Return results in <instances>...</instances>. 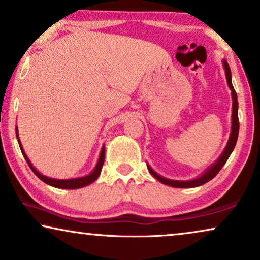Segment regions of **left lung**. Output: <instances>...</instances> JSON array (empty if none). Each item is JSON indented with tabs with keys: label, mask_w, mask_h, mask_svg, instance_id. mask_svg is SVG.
I'll return each instance as SVG.
<instances>
[{
	"label": "left lung",
	"mask_w": 260,
	"mask_h": 260,
	"mask_svg": "<svg viewBox=\"0 0 260 260\" xmlns=\"http://www.w3.org/2000/svg\"><path fill=\"white\" fill-rule=\"evenodd\" d=\"M222 66H223V70H225L227 85H229V87L231 90V94H232V125H231V134H230L229 141H227L225 149H223V151L221 152V155L219 156L218 159H216V161L213 163L211 167H208V168L206 169L200 176L195 177V179H191V180H187V181L172 180V179H167V177H163L159 175V174L156 173L155 170L152 169L151 167L147 163L148 170L150 172L151 175L154 176L156 180H158L159 182H162L163 184H167V186H170L174 188H194V187L202 186V184L207 183L208 181H211L213 177H214L216 174L221 170L223 165H225L226 161L231 156V154H232L233 149H234V147H236L237 140H238V134H239V119H238V98H237V93H236V91H234V87L232 85V74H231V69L225 59L222 60Z\"/></svg>",
	"instance_id": "left-lung-1"
}]
</instances>
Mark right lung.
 I'll use <instances>...</instances> for the list:
<instances>
[{"mask_svg": "<svg viewBox=\"0 0 260 260\" xmlns=\"http://www.w3.org/2000/svg\"><path fill=\"white\" fill-rule=\"evenodd\" d=\"M15 129H16L17 142H19L20 149H21V151H22L23 157L26 158L28 166L30 167V169L33 170V173L35 174V175H37L41 181H44L45 183H47L52 187L60 188V189H78V188L86 187V186H88V184L93 183L94 181L98 179L99 174H101V172H102L103 165H104L105 145H103V147H102V150H101V154H99L97 165L94 166L93 170H92L90 174H87V175H85V176H80V177H72V179H54V177H48L46 175H42V174L39 172V170L35 168L33 165H31V162L29 161V158H28V156L26 155V152H24V150H23L22 143H21L20 137H19V130H17V126L15 127Z\"/></svg>", "mask_w": 260, "mask_h": 260, "instance_id": "obj_1", "label": "right lung"}]
</instances>
